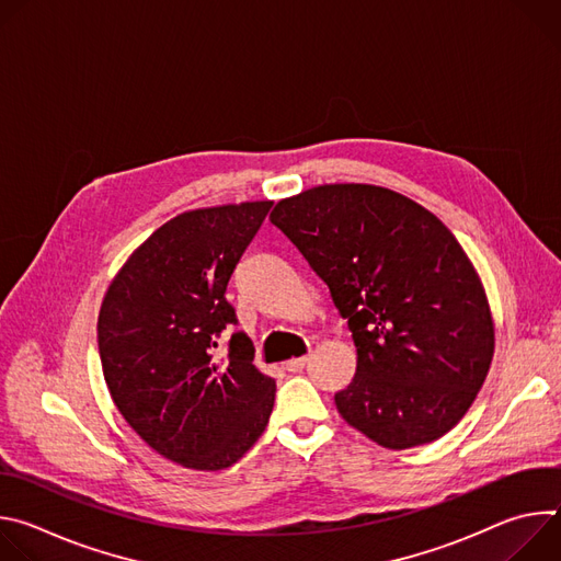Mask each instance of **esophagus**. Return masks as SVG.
<instances>
[{
    "label": "esophagus",
    "instance_id": "34e87169",
    "mask_svg": "<svg viewBox=\"0 0 561 561\" xmlns=\"http://www.w3.org/2000/svg\"><path fill=\"white\" fill-rule=\"evenodd\" d=\"M306 364H308V357H295V359H288V362H286V370L299 373V370L306 368Z\"/></svg>",
    "mask_w": 561,
    "mask_h": 561
}]
</instances>
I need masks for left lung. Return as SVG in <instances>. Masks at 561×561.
<instances>
[{
  "label": "left lung",
  "mask_w": 561,
  "mask_h": 561,
  "mask_svg": "<svg viewBox=\"0 0 561 561\" xmlns=\"http://www.w3.org/2000/svg\"><path fill=\"white\" fill-rule=\"evenodd\" d=\"M271 221L348 319L357 370L340 415L390 450L431 444L482 388L495 324L455 234L424 206L370 184H324L282 199Z\"/></svg>",
  "instance_id": "left-lung-1"
}]
</instances>
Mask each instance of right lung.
<instances>
[{"instance_id":"1","label":"right lung","mask_w":561,"mask_h":561,"mask_svg":"<svg viewBox=\"0 0 561 561\" xmlns=\"http://www.w3.org/2000/svg\"><path fill=\"white\" fill-rule=\"evenodd\" d=\"M273 202L186 210L159 226L111 282L98 319L106 386L130 428L162 457L221 470L262 437L275 379L255 364L228 279Z\"/></svg>"}]
</instances>
